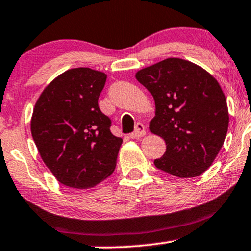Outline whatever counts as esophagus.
I'll list each match as a JSON object with an SVG mask.
<instances>
[{
	"label": "esophagus",
	"instance_id": "obj_1",
	"mask_svg": "<svg viewBox=\"0 0 251 251\" xmlns=\"http://www.w3.org/2000/svg\"><path fill=\"white\" fill-rule=\"evenodd\" d=\"M146 134V129H145V126L142 123H136L135 130L130 134L131 139H139V137H142Z\"/></svg>",
	"mask_w": 251,
	"mask_h": 251
}]
</instances>
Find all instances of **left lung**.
Segmentation results:
<instances>
[{"label": "left lung", "instance_id": "obj_1", "mask_svg": "<svg viewBox=\"0 0 251 251\" xmlns=\"http://www.w3.org/2000/svg\"><path fill=\"white\" fill-rule=\"evenodd\" d=\"M135 77L155 101L150 130L166 144L154 165L179 178L200 176L212 165L227 133L228 110L219 82L182 58H166Z\"/></svg>", "mask_w": 251, "mask_h": 251}]
</instances>
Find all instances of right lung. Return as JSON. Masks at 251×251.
<instances>
[{
    "instance_id": "add662e5",
    "label": "right lung",
    "mask_w": 251,
    "mask_h": 251,
    "mask_svg": "<svg viewBox=\"0 0 251 251\" xmlns=\"http://www.w3.org/2000/svg\"><path fill=\"white\" fill-rule=\"evenodd\" d=\"M106 75L91 68L64 72L44 88L31 120V133L45 165L62 184L88 189L116 168L122 139L98 98Z\"/></svg>"
}]
</instances>
